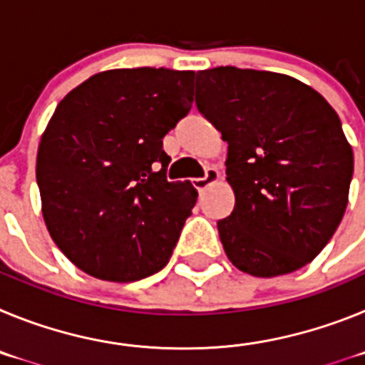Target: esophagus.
Listing matches in <instances>:
<instances>
[{
	"label": "esophagus",
	"mask_w": 365,
	"mask_h": 365,
	"mask_svg": "<svg viewBox=\"0 0 365 365\" xmlns=\"http://www.w3.org/2000/svg\"><path fill=\"white\" fill-rule=\"evenodd\" d=\"M217 179H219L217 170H215V168H208V170L205 172V177H197V179H193L192 185H193V188L197 190V192H202L206 186H210L212 182H215Z\"/></svg>",
	"instance_id": "34e87169"
}]
</instances>
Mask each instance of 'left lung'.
Segmentation results:
<instances>
[{"instance_id": "obj_1", "label": "left lung", "mask_w": 365, "mask_h": 365, "mask_svg": "<svg viewBox=\"0 0 365 365\" xmlns=\"http://www.w3.org/2000/svg\"><path fill=\"white\" fill-rule=\"evenodd\" d=\"M195 106L228 144L234 210L217 230L232 265L259 278L322 252L340 225L353 150L336 111L312 87L270 71H199Z\"/></svg>"}]
</instances>
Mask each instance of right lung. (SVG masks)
Here are the masks:
<instances>
[{"label": "right lung", "mask_w": 365, "mask_h": 365, "mask_svg": "<svg viewBox=\"0 0 365 365\" xmlns=\"http://www.w3.org/2000/svg\"><path fill=\"white\" fill-rule=\"evenodd\" d=\"M193 71L98 73L58 104L36 159L45 225L80 270L137 282L170 261L197 192L166 179L163 138L192 108Z\"/></svg>", "instance_id": "add662e5"}]
</instances>
